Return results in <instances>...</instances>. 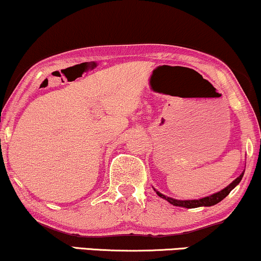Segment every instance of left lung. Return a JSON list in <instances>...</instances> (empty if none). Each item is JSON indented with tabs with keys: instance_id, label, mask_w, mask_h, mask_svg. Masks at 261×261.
<instances>
[{
	"instance_id": "left-lung-1",
	"label": "left lung",
	"mask_w": 261,
	"mask_h": 261,
	"mask_svg": "<svg viewBox=\"0 0 261 261\" xmlns=\"http://www.w3.org/2000/svg\"><path fill=\"white\" fill-rule=\"evenodd\" d=\"M243 174H244V170L242 173H241V175L239 178H236L233 180L231 184H229L226 186V188L220 190V191L215 192V194L211 195V196H207V197H202V198H198V199H175V198H172V197H168V196L161 194L160 191H157L156 189H153L156 191V194L160 196V197L165 198L166 201H168L170 204L173 205H176V207H182V208H197V207H211V205H214L217 203H219L220 201H223V199L226 197L227 195L230 194L232 190L236 188L237 185L240 184V181L242 180L243 178Z\"/></svg>"
}]
</instances>
